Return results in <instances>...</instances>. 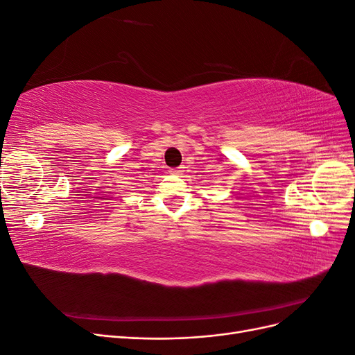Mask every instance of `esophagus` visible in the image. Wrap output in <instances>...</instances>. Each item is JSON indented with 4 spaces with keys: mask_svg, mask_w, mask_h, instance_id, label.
I'll return each instance as SVG.
<instances>
[{
    "mask_svg": "<svg viewBox=\"0 0 355 355\" xmlns=\"http://www.w3.org/2000/svg\"><path fill=\"white\" fill-rule=\"evenodd\" d=\"M184 171H185V166H179L176 168H171V173H175V175H182Z\"/></svg>",
    "mask_w": 355,
    "mask_h": 355,
    "instance_id": "obj_1",
    "label": "esophagus"
}]
</instances>
